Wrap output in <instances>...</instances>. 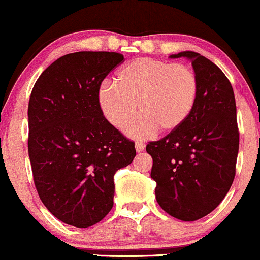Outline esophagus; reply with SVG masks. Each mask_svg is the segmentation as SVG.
Returning <instances> with one entry per match:
<instances>
[{
    "label": "esophagus",
    "instance_id": "1",
    "mask_svg": "<svg viewBox=\"0 0 260 260\" xmlns=\"http://www.w3.org/2000/svg\"><path fill=\"white\" fill-rule=\"evenodd\" d=\"M135 149H136V151H138V152L144 151V150H145V144L142 141H138L135 144Z\"/></svg>",
    "mask_w": 260,
    "mask_h": 260
}]
</instances>
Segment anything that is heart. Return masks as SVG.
Returning <instances> with one entry per match:
<instances>
[{
    "label": "heart",
    "mask_w": 260,
    "mask_h": 260,
    "mask_svg": "<svg viewBox=\"0 0 260 260\" xmlns=\"http://www.w3.org/2000/svg\"><path fill=\"white\" fill-rule=\"evenodd\" d=\"M115 82L103 84L100 107L118 129H124L138 110L140 115L127 129L134 138H147L157 129L176 130L188 118L197 99L196 74L182 63L139 58L120 69Z\"/></svg>",
    "instance_id": "b5f03b06"
}]
</instances>
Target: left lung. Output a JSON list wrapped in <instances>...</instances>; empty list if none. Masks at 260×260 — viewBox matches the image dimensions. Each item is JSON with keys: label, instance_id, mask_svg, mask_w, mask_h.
Returning a JSON list of instances; mask_svg holds the SVG:
<instances>
[{"label": "left lung", "instance_id": "1", "mask_svg": "<svg viewBox=\"0 0 260 260\" xmlns=\"http://www.w3.org/2000/svg\"><path fill=\"white\" fill-rule=\"evenodd\" d=\"M192 62L198 82L194 107L182 125L147 144L155 194L165 212L192 222L211 213L236 176L239 131L233 88L224 73L200 53L170 55Z\"/></svg>", "mask_w": 260, "mask_h": 260}]
</instances>
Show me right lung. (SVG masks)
Returning <instances> with one entry per match:
<instances>
[{"instance_id": "obj_1", "label": "right lung", "mask_w": 260, "mask_h": 260, "mask_svg": "<svg viewBox=\"0 0 260 260\" xmlns=\"http://www.w3.org/2000/svg\"><path fill=\"white\" fill-rule=\"evenodd\" d=\"M124 55L75 52L53 62L28 104V155L41 201L58 219L86 228L114 205V175L133 162L135 144L105 119L99 89Z\"/></svg>"}]
</instances>
